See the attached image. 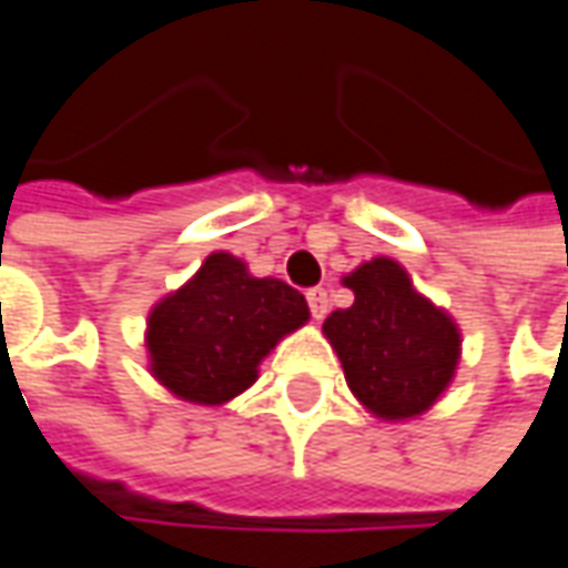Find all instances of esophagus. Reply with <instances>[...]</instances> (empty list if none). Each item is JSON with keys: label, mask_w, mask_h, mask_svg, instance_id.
I'll return each instance as SVG.
<instances>
[{"label": "esophagus", "mask_w": 568, "mask_h": 568, "mask_svg": "<svg viewBox=\"0 0 568 568\" xmlns=\"http://www.w3.org/2000/svg\"><path fill=\"white\" fill-rule=\"evenodd\" d=\"M307 307H311L313 320H325V313H328V292L325 288H311L307 292Z\"/></svg>", "instance_id": "esophagus-1"}]
</instances>
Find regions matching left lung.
Returning a JSON list of instances; mask_svg holds the SVG:
<instances>
[{"instance_id":"1","label":"left lung","mask_w":568,"mask_h":568,"mask_svg":"<svg viewBox=\"0 0 568 568\" xmlns=\"http://www.w3.org/2000/svg\"><path fill=\"white\" fill-rule=\"evenodd\" d=\"M347 311L323 323L359 403L381 418H412L436 403L458 363V328L422 297L390 257H375L344 276Z\"/></svg>"}]
</instances>
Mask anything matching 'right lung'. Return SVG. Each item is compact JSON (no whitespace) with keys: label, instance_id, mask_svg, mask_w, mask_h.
Wrapping results in <instances>:
<instances>
[{"label":"right lung","instance_id":"1","mask_svg":"<svg viewBox=\"0 0 568 568\" xmlns=\"http://www.w3.org/2000/svg\"><path fill=\"white\" fill-rule=\"evenodd\" d=\"M307 301L280 280H255L227 252L150 313L153 375L181 399L217 406L257 378L276 341L307 323Z\"/></svg>","mask_w":568,"mask_h":568}]
</instances>
